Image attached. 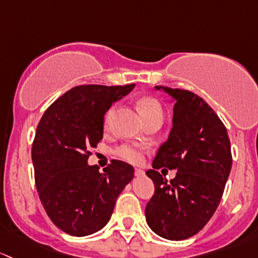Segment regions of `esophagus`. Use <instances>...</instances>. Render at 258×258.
<instances>
[{
	"label": "esophagus",
	"instance_id": "1",
	"mask_svg": "<svg viewBox=\"0 0 258 258\" xmlns=\"http://www.w3.org/2000/svg\"><path fill=\"white\" fill-rule=\"evenodd\" d=\"M145 175V171L143 169H135V176H138V177H142V176H144Z\"/></svg>",
	"mask_w": 258,
	"mask_h": 258
}]
</instances>
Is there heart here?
Masks as SVG:
<instances>
[{
	"label": "heart",
	"instance_id": "1",
	"mask_svg": "<svg viewBox=\"0 0 258 258\" xmlns=\"http://www.w3.org/2000/svg\"><path fill=\"white\" fill-rule=\"evenodd\" d=\"M139 109L142 111L143 116L147 118L149 115H154V114H161L163 115V108H161L160 102L154 97H144L139 100ZM114 109L110 108L107 111L104 116V126L107 128L110 123V119L113 116ZM116 154L124 159L125 161L132 164H139L143 161V151L139 148L132 147V145H123L116 150Z\"/></svg>",
	"mask_w": 258,
	"mask_h": 258
}]
</instances>
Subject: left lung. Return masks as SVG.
<instances>
[{
  "instance_id": "1",
  "label": "left lung",
  "mask_w": 258,
  "mask_h": 258,
  "mask_svg": "<svg viewBox=\"0 0 258 258\" xmlns=\"http://www.w3.org/2000/svg\"><path fill=\"white\" fill-rule=\"evenodd\" d=\"M174 100L172 128L147 175L155 191L145 208L149 227L166 240L196 235L216 211L232 166L227 130L198 94L156 86ZM176 169L168 182L155 168Z\"/></svg>"
}]
</instances>
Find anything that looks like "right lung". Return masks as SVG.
<instances>
[{
    "label": "right lung",
    "instance_id": "add662e5",
    "mask_svg": "<svg viewBox=\"0 0 258 258\" xmlns=\"http://www.w3.org/2000/svg\"><path fill=\"white\" fill-rule=\"evenodd\" d=\"M135 84L74 87L39 120L32 145L34 181L53 224L72 236L97 232L109 221L134 168L111 160L103 172L88 165L90 149L103 139L104 114Z\"/></svg>",
    "mask_w": 258,
    "mask_h": 258
}]
</instances>
